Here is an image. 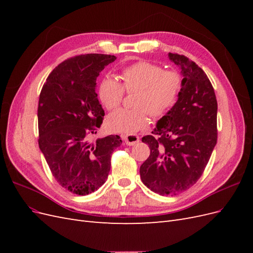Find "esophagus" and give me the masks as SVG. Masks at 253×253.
I'll use <instances>...</instances> for the list:
<instances>
[{
  "instance_id": "obj_1",
  "label": "esophagus",
  "mask_w": 253,
  "mask_h": 253,
  "mask_svg": "<svg viewBox=\"0 0 253 253\" xmlns=\"http://www.w3.org/2000/svg\"><path fill=\"white\" fill-rule=\"evenodd\" d=\"M122 139L125 140V142L127 145H134V144L139 142V136H137V135H125V136H122Z\"/></svg>"
}]
</instances>
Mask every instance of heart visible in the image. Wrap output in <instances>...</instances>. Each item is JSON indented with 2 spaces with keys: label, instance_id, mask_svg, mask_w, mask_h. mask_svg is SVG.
<instances>
[{
  "label": "heart",
  "instance_id": "obj_1",
  "mask_svg": "<svg viewBox=\"0 0 253 253\" xmlns=\"http://www.w3.org/2000/svg\"><path fill=\"white\" fill-rule=\"evenodd\" d=\"M121 83L113 78H103L98 85V98L106 110L118 109L126 90L137 93L134 106L137 110H119L105 121L109 131L133 135L149 127V114L162 118L177 102L182 89L181 75L162 65L140 61L125 67L120 73Z\"/></svg>",
  "mask_w": 253,
  "mask_h": 253
}]
</instances>
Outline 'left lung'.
Listing matches in <instances>:
<instances>
[{
    "label": "left lung",
    "mask_w": 253,
    "mask_h": 253,
    "mask_svg": "<svg viewBox=\"0 0 253 253\" xmlns=\"http://www.w3.org/2000/svg\"><path fill=\"white\" fill-rule=\"evenodd\" d=\"M181 68L177 102L142 137L150 156L140 167L142 182L160 195H176L201 178L217 141V101L212 84L194 61L169 52Z\"/></svg>",
    "instance_id": "left-lung-1"
}]
</instances>
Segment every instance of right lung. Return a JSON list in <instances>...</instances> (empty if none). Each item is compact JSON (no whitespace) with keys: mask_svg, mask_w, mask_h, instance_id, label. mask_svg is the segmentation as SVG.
<instances>
[{"mask_svg":"<svg viewBox=\"0 0 253 253\" xmlns=\"http://www.w3.org/2000/svg\"><path fill=\"white\" fill-rule=\"evenodd\" d=\"M116 57L87 53L63 61L49 74L38 105L39 147L61 187L77 195L105 182L118 135L88 141L101 126L104 111L97 98V77Z\"/></svg>","mask_w":253,"mask_h":253,"instance_id":"obj_1","label":"right lung"}]
</instances>
